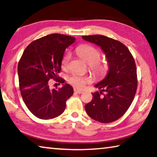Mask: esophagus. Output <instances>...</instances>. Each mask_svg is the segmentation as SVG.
<instances>
[{
  "label": "esophagus",
  "mask_w": 157,
  "mask_h": 157,
  "mask_svg": "<svg viewBox=\"0 0 157 157\" xmlns=\"http://www.w3.org/2000/svg\"><path fill=\"white\" fill-rule=\"evenodd\" d=\"M74 92L77 93H79V94H81L83 93V90H81L78 89V88H74Z\"/></svg>",
  "instance_id": "1"
}]
</instances>
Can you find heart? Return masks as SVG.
I'll list each match as a JSON object with an SVG mask.
<instances>
[{"label":"heart","mask_w":157,"mask_h":157,"mask_svg":"<svg viewBox=\"0 0 157 157\" xmlns=\"http://www.w3.org/2000/svg\"><path fill=\"white\" fill-rule=\"evenodd\" d=\"M78 56L82 58L86 63L89 64L90 70L98 76L104 75L108 70V64L105 61H99L100 51L97 48L90 45H82L76 50ZM71 59V53H68L63 56L61 61V67L63 69H67L69 67ZM73 86L79 88H83L86 84L90 83L91 79L88 77L79 75H73L69 79Z\"/></svg>","instance_id":"heart-1"}]
</instances>
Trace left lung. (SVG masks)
<instances>
[{
    "mask_svg": "<svg viewBox=\"0 0 157 157\" xmlns=\"http://www.w3.org/2000/svg\"><path fill=\"white\" fill-rule=\"evenodd\" d=\"M82 37L101 48L108 64L106 77L95 85L99 91L92 93V100L85 105V110L95 121H115L126 112L135 98L137 87L135 59L129 49L115 40L102 35ZM103 92L106 94L101 96Z\"/></svg>",
    "mask_w": 157,
    "mask_h": 157,
    "instance_id": "1",
    "label": "left lung"
}]
</instances>
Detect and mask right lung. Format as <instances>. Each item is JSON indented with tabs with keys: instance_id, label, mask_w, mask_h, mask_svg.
<instances>
[{
	"instance_id": "add662e5",
	"label": "right lung",
	"mask_w": 157,
	"mask_h": 157,
	"mask_svg": "<svg viewBox=\"0 0 157 157\" xmlns=\"http://www.w3.org/2000/svg\"><path fill=\"white\" fill-rule=\"evenodd\" d=\"M75 38L52 33L33 41L24 51L18 65L20 90L22 99L31 113L38 118L50 119L60 115L73 88L64 84L58 90L51 89L50 79L57 80L61 61L67 48Z\"/></svg>"
}]
</instances>
